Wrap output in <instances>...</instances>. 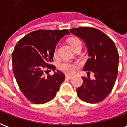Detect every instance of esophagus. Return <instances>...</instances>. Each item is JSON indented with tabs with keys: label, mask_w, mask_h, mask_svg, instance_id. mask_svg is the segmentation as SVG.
I'll list each match as a JSON object with an SVG mask.
<instances>
[{
	"label": "esophagus",
	"mask_w": 127,
	"mask_h": 127,
	"mask_svg": "<svg viewBox=\"0 0 127 127\" xmlns=\"http://www.w3.org/2000/svg\"><path fill=\"white\" fill-rule=\"evenodd\" d=\"M66 79H69V80H71L72 78H73V76H71V75H66Z\"/></svg>",
	"instance_id": "esophagus-1"
}]
</instances>
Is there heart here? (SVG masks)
<instances>
[{"label": "heart", "instance_id": "b5f03b06", "mask_svg": "<svg viewBox=\"0 0 127 127\" xmlns=\"http://www.w3.org/2000/svg\"><path fill=\"white\" fill-rule=\"evenodd\" d=\"M81 43L80 40L77 38H71L69 39V43L71 45L72 48L74 47L75 45L77 43ZM57 52V50H55V54ZM77 64H73L69 62H64L63 63H61L59 65V69H61L62 71L64 73H66L67 74H72L75 71V69L77 68Z\"/></svg>", "mask_w": 127, "mask_h": 127}]
</instances>
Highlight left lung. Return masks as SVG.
<instances>
[{
    "instance_id": "obj_1",
    "label": "left lung",
    "mask_w": 127,
    "mask_h": 127,
    "mask_svg": "<svg viewBox=\"0 0 127 127\" xmlns=\"http://www.w3.org/2000/svg\"><path fill=\"white\" fill-rule=\"evenodd\" d=\"M71 33L84 42L89 56L84 71L93 72L95 78L82 77L83 84L77 88V95L82 101L96 103L106 98L115 84L118 75L119 55L115 43L98 29L80 27L69 29Z\"/></svg>"
}]
</instances>
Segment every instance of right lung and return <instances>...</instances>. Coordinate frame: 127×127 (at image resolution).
<instances>
[{
  "mask_svg": "<svg viewBox=\"0 0 127 127\" xmlns=\"http://www.w3.org/2000/svg\"><path fill=\"white\" fill-rule=\"evenodd\" d=\"M68 30H38L20 39L12 53L13 71L19 88L27 99L34 104L45 103L54 98L64 75L50 64L56 45ZM46 69L53 76L45 77Z\"/></svg>",
  "mask_w": 127,
  "mask_h": 127,
  "instance_id": "right-lung-1",
  "label": "right lung"
}]
</instances>
